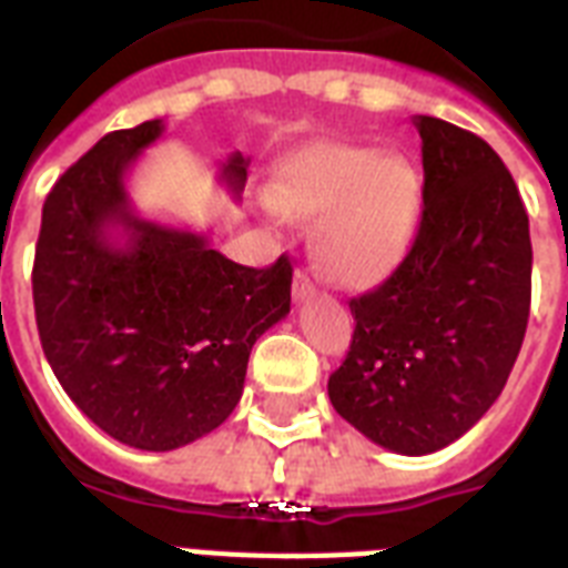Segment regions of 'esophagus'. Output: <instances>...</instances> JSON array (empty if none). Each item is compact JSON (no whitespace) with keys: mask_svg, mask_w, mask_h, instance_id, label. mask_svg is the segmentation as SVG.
Wrapping results in <instances>:
<instances>
[{"mask_svg":"<svg viewBox=\"0 0 568 568\" xmlns=\"http://www.w3.org/2000/svg\"><path fill=\"white\" fill-rule=\"evenodd\" d=\"M292 294H294V301H297V303L310 301L312 294H315V283L310 280V274H303V271H297V274H294Z\"/></svg>","mask_w":568,"mask_h":568,"instance_id":"esophagus-1","label":"esophagus"}]
</instances>
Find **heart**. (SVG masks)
I'll list each match as a JSON object with an SVG mask.
<instances>
[{
    "label": "heart",
    "mask_w": 568,
    "mask_h": 568,
    "mask_svg": "<svg viewBox=\"0 0 568 568\" xmlns=\"http://www.w3.org/2000/svg\"><path fill=\"white\" fill-rule=\"evenodd\" d=\"M271 203L315 223V258L333 283L372 288L400 267L422 223V180L400 153L324 144L280 168Z\"/></svg>",
    "instance_id": "1"
}]
</instances>
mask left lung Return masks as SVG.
<instances>
[{"label":"left lung","instance_id":"8db88e82","mask_svg":"<svg viewBox=\"0 0 568 568\" xmlns=\"http://www.w3.org/2000/svg\"><path fill=\"white\" fill-rule=\"evenodd\" d=\"M422 135L424 212L409 256L354 297L356 329L327 392L379 448L424 457L498 400L530 315L528 212L493 146L439 118Z\"/></svg>","mask_w":568,"mask_h":568}]
</instances>
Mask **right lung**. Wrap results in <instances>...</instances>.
Listing matches in <instances>:
<instances>
[{
    "label": "right lung",
    "instance_id": "right-lung-1",
    "mask_svg": "<svg viewBox=\"0 0 568 568\" xmlns=\"http://www.w3.org/2000/svg\"><path fill=\"white\" fill-rule=\"evenodd\" d=\"M162 120L97 141L43 203L31 294L43 354L111 439L176 450L221 427L244 392L256 338L292 310V262L244 267L205 232L150 221L126 189ZM247 164L221 182L239 200Z\"/></svg>",
    "mask_w": 568,
    "mask_h": 568
}]
</instances>
